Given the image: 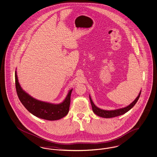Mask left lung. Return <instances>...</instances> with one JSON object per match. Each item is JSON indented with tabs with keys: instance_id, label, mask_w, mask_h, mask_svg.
Returning a JSON list of instances; mask_svg holds the SVG:
<instances>
[{
	"instance_id": "obj_1",
	"label": "left lung",
	"mask_w": 157,
	"mask_h": 157,
	"mask_svg": "<svg viewBox=\"0 0 157 157\" xmlns=\"http://www.w3.org/2000/svg\"><path fill=\"white\" fill-rule=\"evenodd\" d=\"M141 91L139 93L138 96L136 98V99L131 104L129 105L128 106L124 107V108H122L120 109H115V110H104L102 109L99 108H98V106H96L94 104L90 96H89L90 97V102L91 105L92 106V109L93 111L94 112V113L95 114H96L97 116L101 117H104V118H111V117H117L119 116H121L122 114H124V113H126V112H128V111H129L137 103V102L138 101L139 99L140 96L141 94Z\"/></svg>"
}]
</instances>
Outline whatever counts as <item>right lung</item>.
Here are the masks:
<instances>
[{
    "mask_svg": "<svg viewBox=\"0 0 157 157\" xmlns=\"http://www.w3.org/2000/svg\"><path fill=\"white\" fill-rule=\"evenodd\" d=\"M16 88L18 97L26 109L36 117L48 121H56L66 116L69 111L72 89L69 91L64 101L59 104L45 102L34 99L26 93L20 86L15 71Z\"/></svg>",
    "mask_w": 157,
    "mask_h": 157,
    "instance_id": "1",
    "label": "right lung"
}]
</instances>
